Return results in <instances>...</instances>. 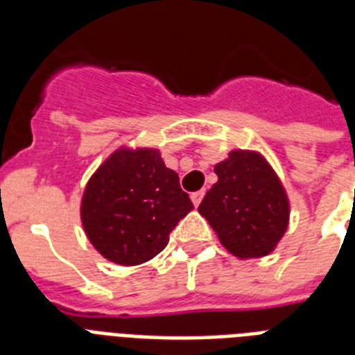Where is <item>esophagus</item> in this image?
Here are the masks:
<instances>
[{
  "mask_svg": "<svg viewBox=\"0 0 355 355\" xmlns=\"http://www.w3.org/2000/svg\"><path fill=\"white\" fill-rule=\"evenodd\" d=\"M202 197H205V191H195V193H191V200H193V205L199 206L200 200H202Z\"/></svg>",
  "mask_w": 355,
  "mask_h": 355,
  "instance_id": "34e87169",
  "label": "esophagus"
}]
</instances>
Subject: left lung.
<instances>
[{
    "label": "left lung",
    "mask_w": 355,
    "mask_h": 355,
    "mask_svg": "<svg viewBox=\"0 0 355 355\" xmlns=\"http://www.w3.org/2000/svg\"><path fill=\"white\" fill-rule=\"evenodd\" d=\"M216 175L199 211L223 247L237 258L272 252L289 223V200L272 167L258 153L232 150Z\"/></svg>",
    "instance_id": "obj_1"
}]
</instances>
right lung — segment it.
Segmentation results:
<instances>
[{
	"label": "right lung",
	"mask_w": 355,
	"mask_h": 355,
	"mask_svg": "<svg viewBox=\"0 0 355 355\" xmlns=\"http://www.w3.org/2000/svg\"><path fill=\"white\" fill-rule=\"evenodd\" d=\"M193 202L156 149H118L86 184L80 219L107 259L139 265L162 252Z\"/></svg>",
	"instance_id": "1"
}]
</instances>
